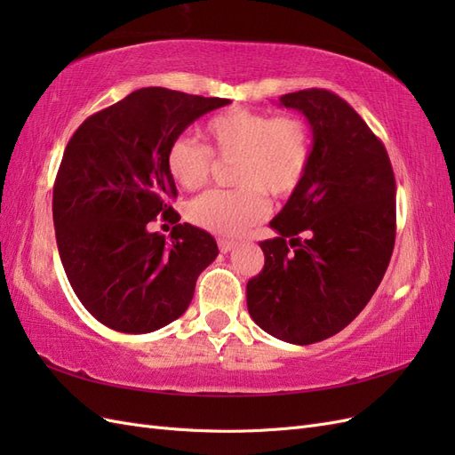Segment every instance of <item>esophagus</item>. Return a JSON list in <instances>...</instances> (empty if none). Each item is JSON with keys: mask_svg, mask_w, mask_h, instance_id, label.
<instances>
[{"mask_svg": "<svg viewBox=\"0 0 455 455\" xmlns=\"http://www.w3.org/2000/svg\"><path fill=\"white\" fill-rule=\"evenodd\" d=\"M233 246H235V241L233 239H222L220 237L218 239V249H220V252H229Z\"/></svg>", "mask_w": 455, "mask_h": 455, "instance_id": "obj_1", "label": "esophagus"}]
</instances>
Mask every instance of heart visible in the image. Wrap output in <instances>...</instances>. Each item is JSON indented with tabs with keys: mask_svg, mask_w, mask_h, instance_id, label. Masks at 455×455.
<instances>
[{
	"mask_svg": "<svg viewBox=\"0 0 455 455\" xmlns=\"http://www.w3.org/2000/svg\"><path fill=\"white\" fill-rule=\"evenodd\" d=\"M209 148L176 136L167 149L172 180L196 191L211 180L214 157L233 163V189H214L188 204L191 224L218 235H241L267 212V196L286 199L304 182L311 163L309 123L296 114L273 116L231 108L204 123Z\"/></svg>",
	"mask_w": 455,
	"mask_h": 455,
	"instance_id": "1",
	"label": "heart"
}]
</instances>
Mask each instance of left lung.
I'll list each match as a JSON object with an SVG mask.
<instances>
[{
	"label": "left lung",
	"instance_id": "8db88e82",
	"mask_svg": "<svg viewBox=\"0 0 455 455\" xmlns=\"http://www.w3.org/2000/svg\"><path fill=\"white\" fill-rule=\"evenodd\" d=\"M313 131L304 182L261 241L266 264L246 283V306L267 334L296 346L338 334L379 286L396 235V184L383 142L326 89L281 96Z\"/></svg>",
	"mask_w": 455,
	"mask_h": 455
}]
</instances>
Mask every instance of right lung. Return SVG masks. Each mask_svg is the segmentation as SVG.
<instances>
[{"instance_id":"obj_1","label":"right lung","mask_w":455,"mask_h":455,"mask_svg":"<svg viewBox=\"0 0 455 455\" xmlns=\"http://www.w3.org/2000/svg\"><path fill=\"white\" fill-rule=\"evenodd\" d=\"M226 104L146 87L87 117L68 142L52 188L59 254L76 296L108 328L148 334L167 326L218 256L211 233L178 224L167 149ZM157 215L177 224L169 242L147 229Z\"/></svg>"}]
</instances>
